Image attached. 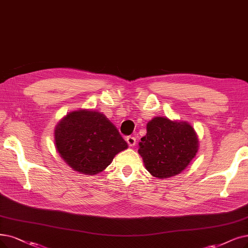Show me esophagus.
I'll return each mask as SVG.
<instances>
[{"label":"esophagus","mask_w":248,"mask_h":248,"mask_svg":"<svg viewBox=\"0 0 248 248\" xmlns=\"http://www.w3.org/2000/svg\"><path fill=\"white\" fill-rule=\"evenodd\" d=\"M126 141H127V143L129 146H134L135 143H136V138L133 137V136H128L126 138Z\"/></svg>","instance_id":"obj_1"}]
</instances>
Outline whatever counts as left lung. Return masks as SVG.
Returning <instances> with one entry per match:
<instances>
[{"instance_id":"obj_1","label":"left lung","mask_w":248,"mask_h":248,"mask_svg":"<svg viewBox=\"0 0 248 248\" xmlns=\"http://www.w3.org/2000/svg\"><path fill=\"white\" fill-rule=\"evenodd\" d=\"M138 154L152 176L165 179L184 171L199 151V137L186 121L155 117L146 124Z\"/></svg>"}]
</instances>
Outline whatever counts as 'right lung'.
<instances>
[{
	"label": "right lung",
	"instance_id": "obj_1",
	"mask_svg": "<svg viewBox=\"0 0 248 248\" xmlns=\"http://www.w3.org/2000/svg\"><path fill=\"white\" fill-rule=\"evenodd\" d=\"M55 146L72 170L96 175L110 165L127 142L101 112L88 108L68 113L55 127Z\"/></svg>",
	"mask_w": 248,
	"mask_h": 248
}]
</instances>
